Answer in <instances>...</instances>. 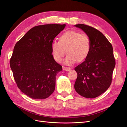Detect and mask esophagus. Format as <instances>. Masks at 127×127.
Segmentation results:
<instances>
[{
    "instance_id": "1",
    "label": "esophagus",
    "mask_w": 127,
    "mask_h": 127,
    "mask_svg": "<svg viewBox=\"0 0 127 127\" xmlns=\"http://www.w3.org/2000/svg\"><path fill=\"white\" fill-rule=\"evenodd\" d=\"M63 70L65 71H69L71 70V68L70 67H63Z\"/></svg>"
}]
</instances>
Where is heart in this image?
Segmentation results:
<instances>
[{
    "label": "heart",
    "mask_w": 127,
    "mask_h": 127,
    "mask_svg": "<svg viewBox=\"0 0 127 127\" xmlns=\"http://www.w3.org/2000/svg\"><path fill=\"white\" fill-rule=\"evenodd\" d=\"M91 48V40L85 33L74 30L64 33L59 37V42L52 43L51 49L55 59L61 62L66 54L68 55L64 63L70 65L76 62H82L89 55Z\"/></svg>",
    "instance_id": "1"
}]
</instances>
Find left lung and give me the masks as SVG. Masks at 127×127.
<instances>
[{
  "mask_svg": "<svg viewBox=\"0 0 127 127\" xmlns=\"http://www.w3.org/2000/svg\"><path fill=\"white\" fill-rule=\"evenodd\" d=\"M89 36L91 48L85 61L75 68L77 73L75 91L82 96L93 98L108 89L116 65L113 47L98 30L85 24H77Z\"/></svg>",
  "mask_w": 127,
  "mask_h": 127,
  "instance_id": "1",
  "label": "left lung"
}]
</instances>
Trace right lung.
<instances>
[{"mask_svg": "<svg viewBox=\"0 0 127 127\" xmlns=\"http://www.w3.org/2000/svg\"><path fill=\"white\" fill-rule=\"evenodd\" d=\"M65 24L33 27L15 44L10 66L17 87L30 98L41 99L54 92L62 66L55 60L51 45Z\"/></svg>", "mask_w": 127, "mask_h": 127, "instance_id": "obj_1", "label": "right lung"}]
</instances>
